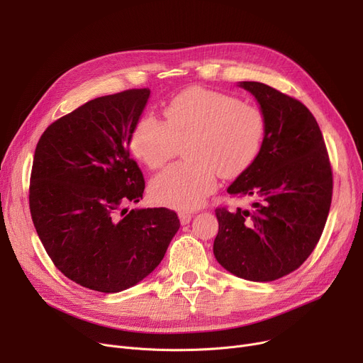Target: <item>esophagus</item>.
Listing matches in <instances>:
<instances>
[{"mask_svg":"<svg viewBox=\"0 0 363 363\" xmlns=\"http://www.w3.org/2000/svg\"><path fill=\"white\" fill-rule=\"evenodd\" d=\"M191 213H188V212H179V220H181V223L182 225H186V223H189L191 222Z\"/></svg>","mask_w":363,"mask_h":363,"instance_id":"1","label":"esophagus"}]
</instances>
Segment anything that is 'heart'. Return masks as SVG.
<instances>
[{"label": "heart", "instance_id": "obj_1", "mask_svg": "<svg viewBox=\"0 0 363 363\" xmlns=\"http://www.w3.org/2000/svg\"><path fill=\"white\" fill-rule=\"evenodd\" d=\"M166 123L144 114L129 145L147 167L160 169L185 144L186 162L152 178L150 194L157 204L193 211L218 185V175L234 178L257 159L266 137V116L253 104L204 88L186 89L163 110Z\"/></svg>", "mask_w": 363, "mask_h": 363}]
</instances>
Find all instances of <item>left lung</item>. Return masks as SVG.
Listing matches in <instances>:
<instances>
[{"mask_svg": "<svg viewBox=\"0 0 363 363\" xmlns=\"http://www.w3.org/2000/svg\"><path fill=\"white\" fill-rule=\"evenodd\" d=\"M266 116L255 163L228 186L249 207H218L216 260L231 274L268 282L291 274L322 235L333 199V169L313 114L298 100L260 82H240Z\"/></svg>", "mask_w": 363, "mask_h": 363, "instance_id": "1", "label": "left lung"}]
</instances>
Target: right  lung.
Returning a JSON list of instances; mask_svg holds the SVG:
<instances>
[{
    "label": "right lung",
    "mask_w": 363,
    "mask_h": 363,
    "mask_svg": "<svg viewBox=\"0 0 363 363\" xmlns=\"http://www.w3.org/2000/svg\"><path fill=\"white\" fill-rule=\"evenodd\" d=\"M150 89L94 99L52 122L35 148L29 207L55 268L85 289L119 293L155 271L179 230L166 207L128 212L144 177L130 133Z\"/></svg>",
    "instance_id": "obj_1"
}]
</instances>
